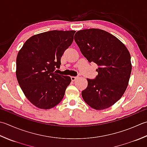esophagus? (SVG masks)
<instances>
[{"label":"esophagus","mask_w":147,"mask_h":147,"mask_svg":"<svg viewBox=\"0 0 147 147\" xmlns=\"http://www.w3.org/2000/svg\"><path fill=\"white\" fill-rule=\"evenodd\" d=\"M78 78V76H71V78L72 81H75L76 79H77Z\"/></svg>","instance_id":"1"}]
</instances>
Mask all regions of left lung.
I'll use <instances>...</instances> for the list:
<instances>
[{
	"instance_id": "8db88e82",
	"label": "left lung",
	"mask_w": 147,
	"mask_h": 147,
	"mask_svg": "<svg viewBox=\"0 0 147 147\" xmlns=\"http://www.w3.org/2000/svg\"><path fill=\"white\" fill-rule=\"evenodd\" d=\"M74 39L88 61L98 65L96 78L87 79L83 100L95 110L110 107L127 88L132 70L130 53L115 36L98 28L78 31Z\"/></svg>"
}]
</instances>
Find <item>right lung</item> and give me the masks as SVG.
<instances>
[{
	"instance_id": "obj_1",
	"label": "right lung",
	"mask_w": 147,
	"mask_h": 147,
	"mask_svg": "<svg viewBox=\"0 0 147 147\" xmlns=\"http://www.w3.org/2000/svg\"><path fill=\"white\" fill-rule=\"evenodd\" d=\"M76 31L51 30L27 39L16 58V78L26 97L36 107L50 109L60 102L69 76L55 71L64 51L71 45Z\"/></svg>"
}]
</instances>
